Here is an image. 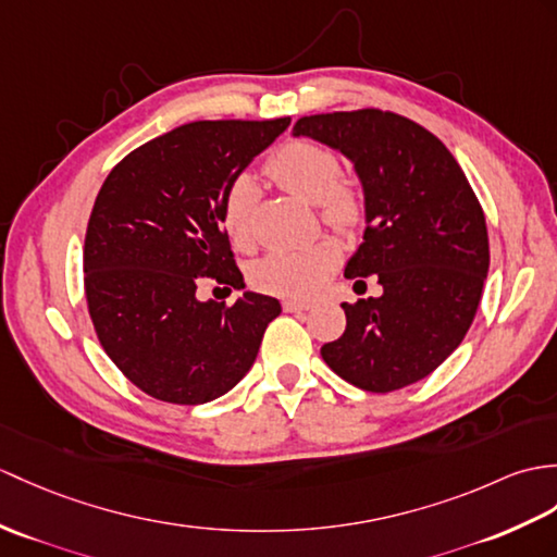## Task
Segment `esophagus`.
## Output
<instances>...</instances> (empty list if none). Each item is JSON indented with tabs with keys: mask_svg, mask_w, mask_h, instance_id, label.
<instances>
[{
	"mask_svg": "<svg viewBox=\"0 0 557 557\" xmlns=\"http://www.w3.org/2000/svg\"><path fill=\"white\" fill-rule=\"evenodd\" d=\"M310 306V301H299V299H287V301H282V308L287 310V313H301V310H308Z\"/></svg>",
	"mask_w": 557,
	"mask_h": 557,
	"instance_id": "1",
	"label": "esophagus"
}]
</instances>
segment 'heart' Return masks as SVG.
I'll return each instance as SVG.
<instances>
[{
  "mask_svg": "<svg viewBox=\"0 0 557 557\" xmlns=\"http://www.w3.org/2000/svg\"><path fill=\"white\" fill-rule=\"evenodd\" d=\"M268 173L280 187L296 197L318 203L325 223L337 230H354L363 215L358 191L339 183L342 165L337 153L308 139L282 145L268 161ZM256 203V185L249 175L237 177L225 191L223 225L235 247L251 242V213ZM339 261L337 244L320 239L304 249H275L258 258L249 268L253 287L268 294L304 299L318 292Z\"/></svg>",
  "mask_w": 557,
  "mask_h": 557,
  "instance_id": "heart-1",
  "label": "heart"
}]
</instances>
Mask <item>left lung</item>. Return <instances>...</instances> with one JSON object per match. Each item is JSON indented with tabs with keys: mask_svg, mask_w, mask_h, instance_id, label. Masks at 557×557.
Returning <instances> with one entry per match:
<instances>
[{
	"mask_svg": "<svg viewBox=\"0 0 557 557\" xmlns=\"http://www.w3.org/2000/svg\"><path fill=\"white\" fill-rule=\"evenodd\" d=\"M292 135L354 163L366 232L344 277L382 284L377 299L342 304L346 330L322 360L372 394L424 380L465 339L488 273L486 220L468 177L442 139L389 111L306 115Z\"/></svg>",
	"mask_w": 557,
	"mask_h": 557,
	"instance_id": "left-lung-1",
	"label": "left lung"
}]
</instances>
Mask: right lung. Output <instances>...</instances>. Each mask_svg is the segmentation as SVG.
I'll return each instance as SVG.
<instances>
[{"label":"right lung","mask_w":557,"mask_h":557,"mask_svg":"<svg viewBox=\"0 0 557 557\" xmlns=\"http://www.w3.org/2000/svg\"><path fill=\"white\" fill-rule=\"evenodd\" d=\"M287 127L289 119L180 125L127 153L101 185L83 256L89 318L103 351L145 394L177 406L227 394L282 313L256 292L232 306L201 301L197 282L247 287L223 199Z\"/></svg>","instance_id":"add662e5"}]
</instances>
